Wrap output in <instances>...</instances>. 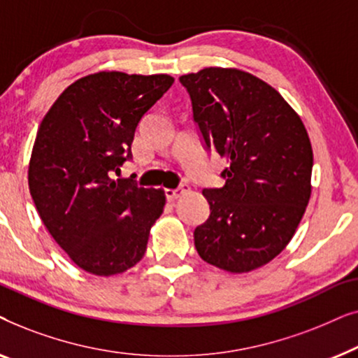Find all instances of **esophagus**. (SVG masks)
<instances>
[{
    "instance_id": "esophagus-1",
    "label": "esophagus",
    "mask_w": 358,
    "mask_h": 358,
    "mask_svg": "<svg viewBox=\"0 0 358 358\" xmlns=\"http://www.w3.org/2000/svg\"><path fill=\"white\" fill-rule=\"evenodd\" d=\"M187 190H189V185H180V187H178V189H166L164 195H166V199L169 200V202H173V200L179 199L180 195L187 192Z\"/></svg>"
}]
</instances>
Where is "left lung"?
Instances as JSON below:
<instances>
[{"label":"left lung","mask_w":358,"mask_h":358,"mask_svg":"<svg viewBox=\"0 0 358 358\" xmlns=\"http://www.w3.org/2000/svg\"><path fill=\"white\" fill-rule=\"evenodd\" d=\"M207 148L228 161L224 185L203 189L207 222L194 243L205 262L246 273L277 257L311 197L313 148L300 115L266 81L238 68L179 78Z\"/></svg>","instance_id":"left-lung-1"}]
</instances>
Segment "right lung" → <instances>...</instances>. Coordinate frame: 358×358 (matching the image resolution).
<instances>
[{"label": "right lung", "instance_id": "1", "mask_svg": "<svg viewBox=\"0 0 358 358\" xmlns=\"http://www.w3.org/2000/svg\"><path fill=\"white\" fill-rule=\"evenodd\" d=\"M169 75L99 71L58 96L38 127L29 190L43 224L83 271L109 277L145 256L163 189L114 179L138 122L173 86Z\"/></svg>", "mask_w": 358, "mask_h": 358}]
</instances>
